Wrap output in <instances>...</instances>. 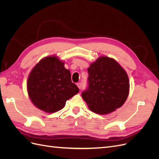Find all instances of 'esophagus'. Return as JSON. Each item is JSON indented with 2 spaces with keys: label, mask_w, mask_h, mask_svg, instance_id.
<instances>
[{
  "label": "esophagus",
  "mask_w": 159,
  "mask_h": 159,
  "mask_svg": "<svg viewBox=\"0 0 159 159\" xmlns=\"http://www.w3.org/2000/svg\"><path fill=\"white\" fill-rule=\"evenodd\" d=\"M77 85H78V87L79 89L81 88V83H78V84H77Z\"/></svg>",
  "instance_id": "1"
}]
</instances>
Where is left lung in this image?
Segmentation results:
<instances>
[{
	"instance_id": "8db88e82",
	"label": "left lung",
	"mask_w": 159,
	"mask_h": 159,
	"mask_svg": "<svg viewBox=\"0 0 159 159\" xmlns=\"http://www.w3.org/2000/svg\"><path fill=\"white\" fill-rule=\"evenodd\" d=\"M88 89L81 93L89 109L106 115L125 102L129 93V80L125 71L111 57L101 56L90 64Z\"/></svg>"
}]
</instances>
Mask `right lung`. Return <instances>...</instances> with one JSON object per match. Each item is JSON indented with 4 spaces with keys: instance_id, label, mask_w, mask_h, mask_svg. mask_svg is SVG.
I'll list each match as a JSON object with an SVG mask.
<instances>
[{
    "instance_id": "1",
    "label": "right lung",
    "mask_w": 159,
    "mask_h": 159,
    "mask_svg": "<svg viewBox=\"0 0 159 159\" xmlns=\"http://www.w3.org/2000/svg\"><path fill=\"white\" fill-rule=\"evenodd\" d=\"M27 91L38 109L52 113L64 108L66 101L78 93L79 89L71 82L64 61L53 55L42 58L32 68L27 80Z\"/></svg>"
}]
</instances>
